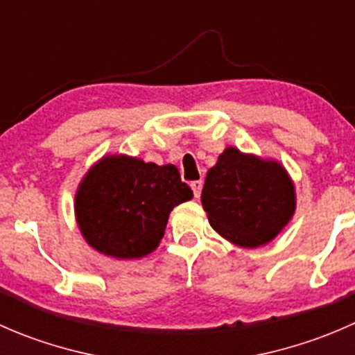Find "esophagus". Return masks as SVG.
Segmentation results:
<instances>
[{"mask_svg":"<svg viewBox=\"0 0 355 355\" xmlns=\"http://www.w3.org/2000/svg\"><path fill=\"white\" fill-rule=\"evenodd\" d=\"M191 187H192V191H194V196H196V198L199 199L200 191H202V182H200V180H198V182H192Z\"/></svg>","mask_w":355,"mask_h":355,"instance_id":"34e87169","label":"esophagus"}]
</instances>
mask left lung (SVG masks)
Listing matches in <instances>:
<instances>
[{"mask_svg": "<svg viewBox=\"0 0 355 355\" xmlns=\"http://www.w3.org/2000/svg\"><path fill=\"white\" fill-rule=\"evenodd\" d=\"M209 225L232 244L256 249L278 237L295 213V185L284 164L225 148L204 182Z\"/></svg>", "mask_w": 355, "mask_h": 355, "instance_id": "left-lung-1", "label": "left lung"}]
</instances>
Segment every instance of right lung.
Instances as JSON below:
<instances>
[{
	"label": "right lung",
	"mask_w": 355,
	"mask_h": 355,
	"mask_svg": "<svg viewBox=\"0 0 355 355\" xmlns=\"http://www.w3.org/2000/svg\"><path fill=\"white\" fill-rule=\"evenodd\" d=\"M194 198L175 164L106 155L82 177L75 220L89 245L114 259H141L159 245L168 216Z\"/></svg>",
	"instance_id": "1"
}]
</instances>
